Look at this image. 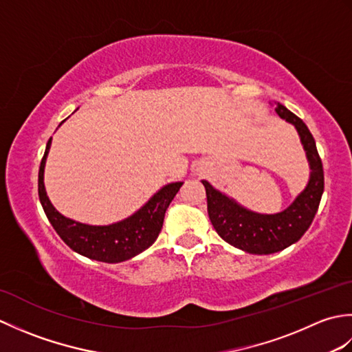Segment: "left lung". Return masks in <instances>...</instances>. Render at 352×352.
Returning <instances> with one entry per match:
<instances>
[{
  "label": "left lung",
  "instance_id": "8db88e82",
  "mask_svg": "<svg viewBox=\"0 0 352 352\" xmlns=\"http://www.w3.org/2000/svg\"><path fill=\"white\" fill-rule=\"evenodd\" d=\"M275 111L295 125L310 164V180L287 208L275 214H261L242 207L226 193L203 180L207 195V212L212 226L223 241L250 254H274L300 241L311 226L324 193V168L316 142L300 118L280 102Z\"/></svg>",
  "mask_w": 352,
  "mask_h": 352
}]
</instances>
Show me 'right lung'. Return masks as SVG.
Segmentation results:
<instances>
[{
	"label": "right lung",
	"instance_id": "add662e5",
	"mask_svg": "<svg viewBox=\"0 0 352 352\" xmlns=\"http://www.w3.org/2000/svg\"><path fill=\"white\" fill-rule=\"evenodd\" d=\"M51 146V139L47 144L43 159L39 168V199L43 212L51 222L52 228L62 237V241L87 258L104 261V263H119L130 260L142 251L149 248L163 227V219L170 201L180 190L183 182L169 183L154 193L148 203L139 210L129 216L124 221H119L110 226H87L69 218H65L58 213L47 195L43 184L45 162Z\"/></svg>",
	"mask_w": 352,
	"mask_h": 352
}]
</instances>
